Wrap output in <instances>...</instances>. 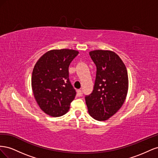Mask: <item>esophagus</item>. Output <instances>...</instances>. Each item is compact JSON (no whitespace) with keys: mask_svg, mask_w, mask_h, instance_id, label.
I'll return each instance as SVG.
<instances>
[{"mask_svg":"<svg viewBox=\"0 0 158 158\" xmlns=\"http://www.w3.org/2000/svg\"><path fill=\"white\" fill-rule=\"evenodd\" d=\"M77 94H78V96H81V95H82V90H81V89H78L77 90Z\"/></svg>","mask_w":158,"mask_h":158,"instance_id":"1","label":"esophagus"}]
</instances>
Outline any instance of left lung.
<instances>
[{
	"label": "left lung",
	"mask_w": 158,
	"mask_h": 158,
	"mask_svg": "<svg viewBox=\"0 0 158 158\" xmlns=\"http://www.w3.org/2000/svg\"><path fill=\"white\" fill-rule=\"evenodd\" d=\"M89 55L96 66L94 89L85 95L89 114L98 121L107 120L121 107L126 99L128 78L127 68L115 52L95 50Z\"/></svg>",
	"instance_id": "1"
}]
</instances>
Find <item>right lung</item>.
<instances>
[{"mask_svg": "<svg viewBox=\"0 0 158 158\" xmlns=\"http://www.w3.org/2000/svg\"><path fill=\"white\" fill-rule=\"evenodd\" d=\"M78 54V51L72 49L51 50L41 56L33 68V95L42 111L51 117L67 113L76 96L69 80V67Z\"/></svg>", "mask_w": 158, "mask_h": 158, "instance_id": "obj_1", "label": "right lung"}]
</instances>
